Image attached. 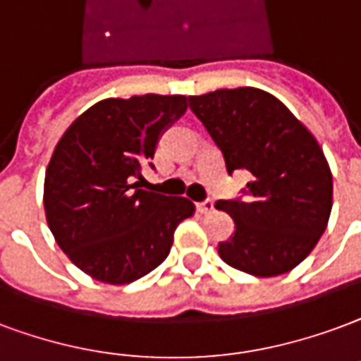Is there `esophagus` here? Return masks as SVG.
<instances>
[{
    "label": "esophagus",
    "mask_w": 361,
    "mask_h": 361,
    "mask_svg": "<svg viewBox=\"0 0 361 361\" xmlns=\"http://www.w3.org/2000/svg\"><path fill=\"white\" fill-rule=\"evenodd\" d=\"M197 210L201 212V214H210L212 210H214V201L212 199H207V201H202L197 204Z\"/></svg>",
    "instance_id": "1"
}]
</instances>
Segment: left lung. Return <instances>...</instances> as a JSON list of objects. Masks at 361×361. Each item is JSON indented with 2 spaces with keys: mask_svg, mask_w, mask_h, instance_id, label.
<instances>
[{
  "mask_svg": "<svg viewBox=\"0 0 361 361\" xmlns=\"http://www.w3.org/2000/svg\"><path fill=\"white\" fill-rule=\"evenodd\" d=\"M189 109L228 173H252L245 199L216 202L235 221V233L218 245L221 260L256 277L296 268L319 241L333 207V178L316 137L279 99L256 87L191 95Z\"/></svg>",
  "mask_w": 361,
  "mask_h": 361,
  "instance_id": "left-lung-1",
  "label": "left lung"
}]
</instances>
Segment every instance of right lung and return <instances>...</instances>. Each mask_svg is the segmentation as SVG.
Returning a JSON list of instances; mask_svg holds the SVG:
<instances>
[{"instance_id": "obj_1", "label": "right lung", "mask_w": 361, "mask_h": 361, "mask_svg": "<svg viewBox=\"0 0 361 361\" xmlns=\"http://www.w3.org/2000/svg\"><path fill=\"white\" fill-rule=\"evenodd\" d=\"M185 111V95L103 99L55 147L45 172V218L63 252L93 279L126 285L147 276L164 262L178 224L193 216L185 197L140 189L141 166Z\"/></svg>"}]
</instances>
